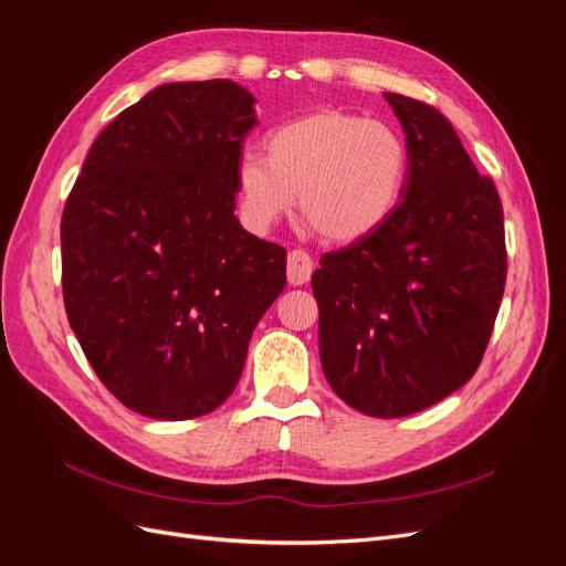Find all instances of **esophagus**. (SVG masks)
<instances>
[{"instance_id": "1", "label": "esophagus", "mask_w": 566, "mask_h": 566, "mask_svg": "<svg viewBox=\"0 0 566 566\" xmlns=\"http://www.w3.org/2000/svg\"><path fill=\"white\" fill-rule=\"evenodd\" d=\"M314 260L306 250H293L287 254V281L290 285H304L312 279Z\"/></svg>"}]
</instances>
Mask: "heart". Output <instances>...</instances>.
Here are the masks:
<instances>
[{
	"label": "heart",
	"instance_id": "heart-1",
	"mask_svg": "<svg viewBox=\"0 0 566 566\" xmlns=\"http://www.w3.org/2000/svg\"><path fill=\"white\" fill-rule=\"evenodd\" d=\"M403 136L378 119L321 111L266 136V158L243 153L235 167L238 198L256 231L295 208L325 241L349 243L378 229L397 210L408 179Z\"/></svg>",
	"mask_w": 566,
	"mask_h": 566
}]
</instances>
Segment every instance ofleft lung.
Listing matches in <instances>:
<instances>
[{
	"mask_svg": "<svg viewBox=\"0 0 566 566\" xmlns=\"http://www.w3.org/2000/svg\"><path fill=\"white\" fill-rule=\"evenodd\" d=\"M406 132L401 202L368 235L325 252L312 287L337 397L373 418L447 399L482 364L505 290L501 196L437 108L385 94Z\"/></svg>",
	"mask_w": 566,
	"mask_h": 566,
	"instance_id": "1",
	"label": "left lung"
}]
</instances>
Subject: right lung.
Masks as SVG:
<instances>
[{
    "label": "right lung",
    "instance_id": "right-lung-1",
    "mask_svg": "<svg viewBox=\"0 0 566 566\" xmlns=\"http://www.w3.org/2000/svg\"><path fill=\"white\" fill-rule=\"evenodd\" d=\"M254 125L238 82L160 84L96 136L65 200L67 323L98 380L146 418L224 403L285 287V248L233 214Z\"/></svg>",
    "mask_w": 566,
    "mask_h": 566
}]
</instances>
